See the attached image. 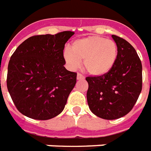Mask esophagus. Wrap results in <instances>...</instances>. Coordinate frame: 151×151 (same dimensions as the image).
I'll return each instance as SVG.
<instances>
[{
    "mask_svg": "<svg viewBox=\"0 0 151 151\" xmlns=\"http://www.w3.org/2000/svg\"><path fill=\"white\" fill-rule=\"evenodd\" d=\"M84 76L83 75H81V73H78L77 74V80H84Z\"/></svg>",
    "mask_w": 151,
    "mask_h": 151,
    "instance_id": "esophagus-1",
    "label": "esophagus"
}]
</instances>
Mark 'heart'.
<instances>
[{"label":"heart","mask_w":151,"mask_h":151,"mask_svg":"<svg viewBox=\"0 0 151 151\" xmlns=\"http://www.w3.org/2000/svg\"><path fill=\"white\" fill-rule=\"evenodd\" d=\"M119 50L114 40L99 36H89L74 40L63 58L70 69H76L83 60L84 70L93 76H101L114 67Z\"/></svg>","instance_id":"b5f03b06"}]
</instances>
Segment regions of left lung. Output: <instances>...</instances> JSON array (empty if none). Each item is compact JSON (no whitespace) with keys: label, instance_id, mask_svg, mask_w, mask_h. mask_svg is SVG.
<instances>
[{"label":"left lung","instance_id":"8db88e82","mask_svg":"<svg viewBox=\"0 0 151 151\" xmlns=\"http://www.w3.org/2000/svg\"><path fill=\"white\" fill-rule=\"evenodd\" d=\"M119 50L116 63L101 76L86 77L87 101L90 111L104 119L121 118L137 101L142 88V66L135 49L115 35Z\"/></svg>","mask_w":151,"mask_h":151}]
</instances>
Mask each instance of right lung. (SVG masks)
Listing matches in <instances>:
<instances>
[{"instance_id":"obj_1","label":"right lung","mask_w":151,"mask_h":151,"mask_svg":"<svg viewBox=\"0 0 151 151\" xmlns=\"http://www.w3.org/2000/svg\"><path fill=\"white\" fill-rule=\"evenodd\" d=\"M74 33L66 31L33 36L12 54L8 65L7 88L22 115L46 120L63 111L76 83L77 74L65 68L63 58L65 44Z\"/></svg>"}]
</instances>
